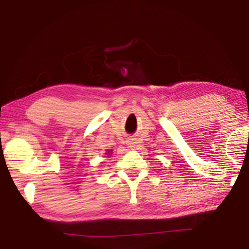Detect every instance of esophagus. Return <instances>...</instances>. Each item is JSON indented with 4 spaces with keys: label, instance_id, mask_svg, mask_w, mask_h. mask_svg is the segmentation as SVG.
I'll return each instance as SVG.
<instances>
[{
    "label": "esophagus",
    "instance_id": "obj_1",
    "mask_svg": "<svg viewBox=\"0 0 249 249\" xmlns=\"http://www.w3.org/2000/svg\"><path fill=\"white\" fill-rule=\"evenodd\" d=\"M130 144H134V143H130ZM131 147H134V145H131Z\"/></svg>",
    "mask_w": 249,
    "mask_h": 249
}]
</instances>
